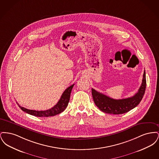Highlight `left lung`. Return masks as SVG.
Masks as SVG:
<instances>
[{
    "label": "left lung",
    "mask_w": 159,
    "mask_h": 159,
    "mask_svg": "<svg viewBox=\"0 0 159 159\" xmlns=\"http://www.w3.org/2000/svg\"><path fill=\"white\" fill-rule=\"evenodd\" d=\"M146 88L145 71H144L142 84L138 92L132 97L121 99L111 98L106 95L92 89V95L95 105L99 109L108 114L125 113L138 106L143 98Z\"/></svg>",
    "instance_id": "8db88e82"
}]
</instances>
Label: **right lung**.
Returning <instances> with one entry per match:
<instances>
[{"label": "right lung", "instance_id": "add662e5", "mask_svg": "<svg viewBox=\"0 0 159 159\" xmlns=\"http://www.w3.org/2000/svg\"><path fill=\"white\" fill-rule=\"evenodd\" d=\"M75 84L71 85L67 88L64 92L62 93L61 98L57 102V104L51 108L45 110V111H36V110H29L24 107L20 106L18 104V105L19 107L23 110V111L29 114L32 116H36V117H50L53 116L57 114L61 113L63 111L65 110L66 107L68 106L69 100L70 98V94L71 92L73 89V87L74 86Z\"/></svg>", "mask_w": 159, "mask_h": 159}]
</instances>
